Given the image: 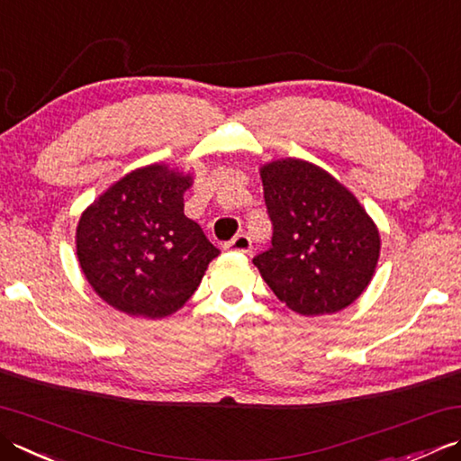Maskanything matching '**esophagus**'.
Instances as JSON below:
<instances>
[{
	"label": "esophagus",
	"mask_w": 461,
	"mask_h": 461,
	"mask_svg": "<svg viewBox=\"0 0 461 461\" xmlns=\"http://www.w3.org/2000/svg\"><path fill=\"white\" fill-rule=\"evenodd\" d=\"M225 248L231 251H241V254H248V251L251 249V240H249V236H246V233H238L236 238L225 243Z\"/></svg>",
	"instance_id": "34e87169"
}]
</instances>
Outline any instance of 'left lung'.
<instances>
[{"label":"left lung","mask_w":461,"mask_h":461,"mask_svg":"<svg viewBox=\"0 0 461 461\" xmlns=\"http://www.w3.org/2000/svg\"><path fill=\"white\" fill-rule=\"evenodd\" d=\"M272 246L254 258L277 300L302 315L336 313L367 287L380 233L328 171L302 159L261 167Z\"/></svg>","instance_id":"obj_1"}]
</instances>
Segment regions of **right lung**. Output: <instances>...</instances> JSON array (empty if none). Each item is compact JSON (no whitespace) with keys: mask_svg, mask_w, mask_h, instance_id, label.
Listing matches in <instances>:
<instances>
[{"mask_svg":"<svg viewBox=\"0 0 461 461\" xmlns=\"http://www.w3.org/2000/svg\"><path fill=\"white\" fill-rule=\"evenodd\" d=\"M192 177L166 166L135 169L81 215V272L104 302L156 320L194 295L220 249L184 213Z\"/></svg>","mask_w":461,"mask_h":461,"instance_id":"add662e5","label":"right lung"}]
</instances>
